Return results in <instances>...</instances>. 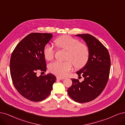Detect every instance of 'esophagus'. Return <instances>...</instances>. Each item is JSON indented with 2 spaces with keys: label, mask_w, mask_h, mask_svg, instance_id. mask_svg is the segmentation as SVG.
I'll use <instances>...</instances> for the list:
<instances>
[{
  "label": "esophagus",
  "mask_w": 125,
  "mask_h": 125,
  "mask_svg": "<svg viewBox=\"0 0 125 125\" xmlns=\"http://www.w3.org/2000/svg\"><path fill=\"white\" fill-rule=\"evenodd\" d=\"M64 79V78H61V77H57V80H63Z\"/></svg>",
  "instance_id": "1"
}]
</instances>
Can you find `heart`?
Instances as JSON below:
<instances>
[{"label":"heart","mask_w":125,"mask_h":125,"mask_svg":"<svg viewBox=\"0 0 125 125\" xmlns=\"http://www.w3.org/2000/svg\"><path fill=\"white\" fill-rule=\"evenodd\" d=\"M59 48L66 50V61H54L49 65L50 72L60 77H64L72 70V64L76 68L83 67L88 61L90 51L86 44L70 35H63L55 41ZM45 59L51 60L54 57L55 49L50 44H46L43 50Z\"/></svg>","instance_id":"b5f03b06"}]
</instances>
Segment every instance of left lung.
Returning a JSON list of instances; mask_svg holds the SVG:
<instances>
[{"mask_svg": "<svg viewBox=\"0 0 125 125\" xmlns=\"http://www.w3.org/2000/svg\"><path fill=\"white\" fill-rule=\"evenodd\" d=\"M88 46L90 56L86 65L77 72L84 80L72 79L67 90L70 97L76 102L85 103L95 99L102 93L108 81L111 60L108 49L100 42L89 34H77Z\"/></svg>", "mask_w": 125, "mask_h": 125, "instance_id": "1", "label": "left lung"}]
</instances>
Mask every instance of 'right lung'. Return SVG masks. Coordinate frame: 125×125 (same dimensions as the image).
Segmentation results:
<instances>
[{"mask_svg": "<svg viewBox=\"0 0 125 125\" xmlns=\"http://www.w3.org/2000/svg\"><path fill=\"white\" fill-rule=\"evenodd\" d=\"M52 33H32L23 39L14 49L10 62L13 83L21 96L38 102L50 95L56 77L52 73L36 76L46 72L43 50L52 38Z\"/></svg>", "mask_w": 125, "mask_h": 125, "instance_id": "obj_1", "label": "right lung"}]
</instances>
